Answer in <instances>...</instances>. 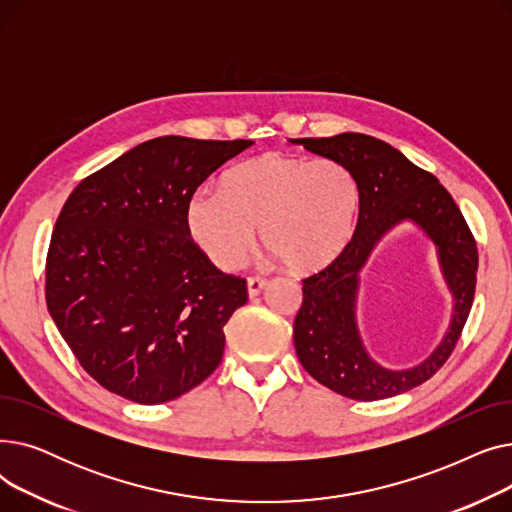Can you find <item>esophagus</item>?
I'll use <instances>...</instances> for the list:
<instances>
[{"label":"esophagus","instance_id":"esophagus-1","mask_svg":"<svg viewBox=\"0 0 512 512\" xmlns=\"http://www.w3.org/2000/svg\"><path fill=\"white\" fill-rule=\"evenodd\" d=\"M267 286V280L261 276H251L247 280V288H249V297H257V294Z\"/></svg>","mask_w":512,"mask_h":512}]
</instances>
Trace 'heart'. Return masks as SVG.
Here are the masks:
<instances>
[{
    "label": "heart",
    "mask_w": 512,
    "mask_h": 512,
    "mask_svg": "<svg viewBox=\"0 0 512 512\" xmlns=\"http://www.w3.org/2000/svg\"><path fill=\"white\" fill-rule=\"evenodd\" d=\"M359 182L336 159L263 153L230 170L222 193L199 188L186 201L184 228L220 270H236L263 245L294 274L324 270L351 242L359 218Z\"/></svg>",
    "instance_id": "b5f03b06"
}]
</instances>
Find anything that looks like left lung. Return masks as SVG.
Instances as JSON below:
<instances>
[{
    "label": "left lung",
    "mask_w": 512,
    "mask_h": 512,
    "mask_svg": "<svg viewBox=\"0 0 512 512\" xmlns=\"http://www.w3.org/2000/svg\"><path fill=\"white\" fill-rule=\"evenodd\" d=\"M292 143L351 168L361 193L357 228L344 253L303 278V305L292 330L301 365L321 386L353 400H382L427 382L452 355L475 297L477 245L461 209L434 174L369 134L342 132ZM402 219L415 221L437 242L455 315L432 358L413 370L392 372L366 355L356 330L354 299L358 272L374 242Z\"/></svg>",
    "instance_id": "8db88e82"
}]
</instances>
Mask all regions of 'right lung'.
Masks as SVG:
<instances>
[{
    "label": "right lung",
    "mask_w": 512,
    "mask_h": 512,
    "mask_svg": "<svg viewBox=\"0 0 512 512\" xmlns=\"http://www.w3.org/2000/svg\"><path fill=\"white\" fill-rule=\"evenodd\" d=\"M253 141L159 137L87 176L64 203L45 261L51 319L91 378L139 405L193 390L224 355L247 280L184 228L188 197Z\"/></svg>",
    "instance_id": "add662e5"
}]
</instances>
